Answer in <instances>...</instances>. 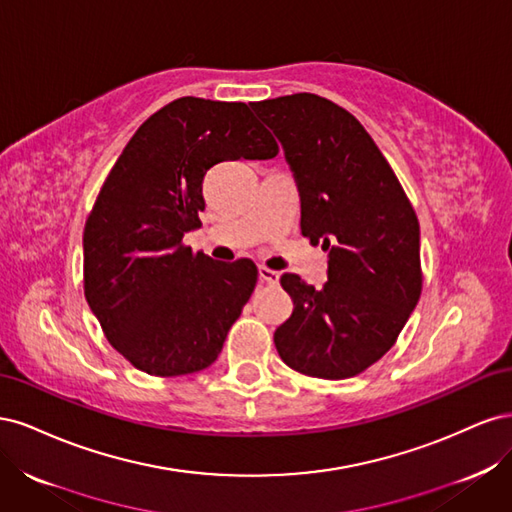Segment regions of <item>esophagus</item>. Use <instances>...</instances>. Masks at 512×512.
I'll list each match as a JSON object with an SVG mask.
<instances>
[{
  "label": "esophagus",
  "mask_w": 512,
  "mask_h": 512,
  "mask_svg": "<svg viewBox=\"0 0 512 512\" xmlns=\"http://www.w3.org/2000/svg\"><path fill=\"white\" fill-rule=\"evenodd\" d=\"M258 275L262 282H267L271 286H275L277 282H280V273L273 271V269H267V267H258Z\"/></svg>",
  "instance_id": "34e87169"
}]
</instances>
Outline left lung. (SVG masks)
<instances>
[{"instance_id":"8db88e82","label":"left lung","mask_w":512,"mask_h":512,"mask_svg":"<svg viewBox=\"0 0 512 512\" xmlns=\"http://www.w3.org/2000/svg\"><path fill=\"white\" fill-rule=\"evenodd\" d=\"M284 147L301 235L329 252L327 282L284 273L294 303L273 342L299 374L344 380L393 348L421 297V230L391 164L346 108L316 94L252 104Z\"/></svg>"}]
</instances>
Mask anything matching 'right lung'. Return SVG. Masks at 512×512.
Returning <instances> with one entry per match:
<instances>
[{
    "label": "right lung",
    "mask_w": 512,
    "mask_h": 512,
    "mask_svg": "<svg viewBox=\"0 0 512 512\" xmlns=\"http://www.w3.org/2000/svg\"><path fill=\"white\" fill-rule=\"evenodd\" d=\"M277 151L247 104L192 96L153 113L121 151L85 224L83 275L106 339L136 369L170 378L218 359L258 269L194 254L183 235L200 228L213 164Z\"/></svg>",
    "instance_id": "1"
}]
</instances>
